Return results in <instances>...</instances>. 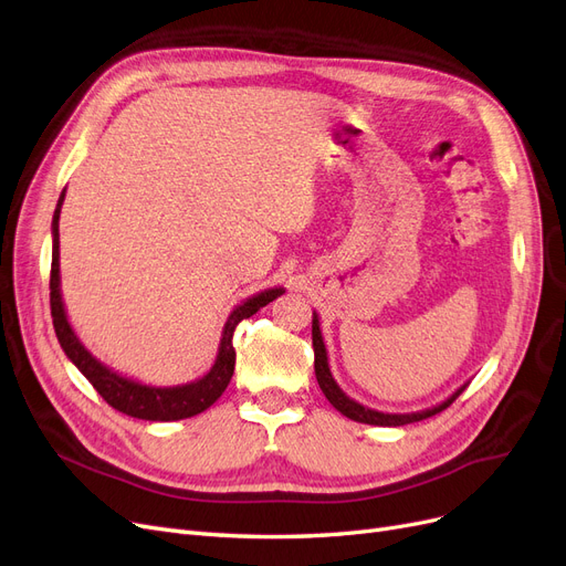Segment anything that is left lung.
<instances>
[{
    "instance_id": "8db88e82",
    "label": "left lung",
    "mask_w": 566,
    "mask_h": 566,
    "mask_svg": "<svg viewBox=\"0 0 566 566\" xmlns=\"http://www.w3.org/2000/svg\"><path fill=\"white\" fill-rule=\"evenodd\" d=\"M313 348H315V376H317V382L319 388L324 392V397L329 399V402L343 413L348 416L350 421H357V423H369V426H386V428H397V426H407V423H416V421H423V418H430L434 413L444 411L455 397H459L465 388L468 382H463V386L459 390H453L444 402L434 405L430 409H423V411H411V413H386V411H376L371 407H364L359 402H355L353 397L345 395L340 390L338 382L334 380L332 376V369H329V357H326V345H324V338H322V329H319V315L313 313Z\"/></svg>"
}]
</instances>
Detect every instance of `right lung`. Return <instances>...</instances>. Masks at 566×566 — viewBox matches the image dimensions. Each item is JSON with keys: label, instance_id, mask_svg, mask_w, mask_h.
<instances>
[{"label": "right lung", "instance_id": "right-lung-1", "mask_svg": "<svg viewBox=\"0 0 566 566\" xmlns=\"http://www.w3.org/2000/svg\"><path fill=\"white\" fill-rule=\"evenodd\" d=\"M65 202V190L59 197L56 211H53L51 221V317L53 329H56L59 343L67 359L86 376L91 386L105 399L113 409L132 416L143 418V421H180V418H190L207 411L218 397L228 388V382L234 371V348H232V334L234 326L242 319L256 315L259 310L268 303L275 301L284 294V286H272L259 294L249 296L240 305L232 307L228 322L223 324L221 343H218V355L211 364V369L190 382H180V386H150V382H140L132 376H124L111 367H105L101 359H96L86 350V345L72 329V324L65 313V303L61 294V242H59V221H61V207Z\"/></svg>", "mask_w": 566, "mask_h": 566}]
</instances>
